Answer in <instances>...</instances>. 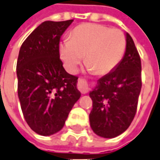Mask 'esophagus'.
Wrapping results in <instances>:
<instances>
[{"label": "esophagus", "mask_w": 160, "mask_h": 160, "mask_svg": "<svg viewBox=\"0 0 160 160\" xmlns=\"http://www.w3.org/2000/svg\"><path fill=\"white\" fill-rule=\"evenodd\" d=\"M78 90L81 91L82 94H86L88 91H89V87H88V83H87L86 80L81 78H78Z\"/></svg>", "instance_id": "esophagus-1"}]
</instances>
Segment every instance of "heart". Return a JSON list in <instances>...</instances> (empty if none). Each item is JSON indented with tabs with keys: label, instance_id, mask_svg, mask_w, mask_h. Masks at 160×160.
<instances>
[{
	"label": "heart",
	"instance_id": "obj_1",
	"mask_svg": "<svg viewBox=\"0 0 160 160\" xmlns=\"http://www.w3.org/2000/svg\"><path fill=\"white\" fill-rule=\"evenodd\" d=\"M126 38L118 28L98 23L76 27L59 44V55L69 73H76L83 60L87 69L99 76L112 72L124 57Z\"/></svg>",
	"mask_w": 160,
	"mask_h": 160
}]
</instances>
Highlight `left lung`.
I'll use <instances>...</instances> for the list:
<instances>
[{
    "label": "left lung",
    "instance_id": "left-lung-1",
    "mask_svg": "<svg viewBox=\"0 0 160 160\" xmlns=\"http://www.w3.org/2000/svg\"><path fill=\"white\" fill-rule=\"evenodd\" d=\"M141 87L140 57L132 36L126 33L123 59L114 70L98 79L90 92V123L97 135L112 138L128 129L137 112Z\"/></svg>",
    "mask_w": 160,
    "mask_h": 160
}]
</instances>
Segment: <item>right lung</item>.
<instances>
[{
  "label": "right lung",
  "mask_w": 160,
  "mask_h": 160,
  "mask_svg": "<svg viewBox=\"0 0 160 160\" xmlns=\"http://www.w3.org/2000/svg\"><path fill=\"white\" fill-rule=\"evenodd\" d=\"M72 22L46 21L20 48L16 74L21 108L28 126L42 136L63 127L81 97L78 78L66 72L59 55L60 38Z\"/></svg>",
  "instance_id": "obj_1"
}]
</instances>
